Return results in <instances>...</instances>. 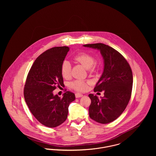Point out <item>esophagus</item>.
<instances>
[{"label":"esophagus","instance_id":"esophagus-1","mask_svg":"<svg viewBox=\"0 0 156 156\" xmlns=\"http://www.w3.org/2000/svg\"><path fill=\"white\" fill-rule=\"evenodd\" d=\"M75 95H76V98H80V97H82L83 96V94H80V93H76V94H75Z\"/></svg>","mask_w":156,"mask_h":156}]
</instances>
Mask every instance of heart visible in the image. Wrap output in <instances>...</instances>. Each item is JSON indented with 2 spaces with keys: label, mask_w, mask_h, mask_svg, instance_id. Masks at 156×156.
<instances>
[{
  "label": "heart",
  "mask_w": 156,
  "mask_h": 156,
  "mask_svg": "<svg viewBox=\"0 0 156 156\" xmlns=\"http://www.w3.org/2000/svg\"><path fill=\"white\" fill-rule=\"evenodd\" d=\"M74 59L83 66L89 71H94L95 68L96 64L94 58L89 53L82 52L75 56ZM61 74L64 78H68L71 76V65L68 61H64L61 66ZM70 87L77 91H85L88 88V85L86 82L82 80H76L70 83Z\"/></svg>",
  "instance_id": "1"
}]
</instances>
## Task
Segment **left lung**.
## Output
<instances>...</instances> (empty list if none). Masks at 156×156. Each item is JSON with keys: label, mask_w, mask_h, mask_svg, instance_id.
<instances>
[{"label": "left lung", "mask_w": 156, "mask_h": 156, "mask_svg": "<svg viewBox=\"0 0 156 156\" xmlns=\"http://www.w3.org/2000/svg\"><path fill=\"white\" fill-rule=\"evenodd\" d=\"M97 49L104 59L103 74L94 88V92L104 90V97L89 94L91 103L89 116L101 124H108L117 119L126 108L131 97L133 74L124 56L108 45L102 43L83 45Z\"/></svg>", "instance_id": "obj_1"}]
</instances>
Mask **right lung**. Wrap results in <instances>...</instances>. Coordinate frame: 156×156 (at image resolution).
I'll use <instances>...</instances> for the list:
<instances>
[{"mask_svg": "<svg viewBox=\"0 0 156 156\" xmlns=\"http://www.w3.org/2000/svg\"><path fill=\"white\" fill-rule=\"evenodd\" d=\"M69 48L55 47L46 50L35 61L27 74L24 88L25 101L34 117L43 125L53 128L67 118L68 106L75 100L67 91L61 98L53 90L64 85L61 66Z\"/></svg>", "mask_w": 156, "mask_h": 156, "instance_id": "obj_1", "label": "right lung"}]
</instances>
